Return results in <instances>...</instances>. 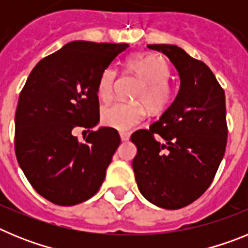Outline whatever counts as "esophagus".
Returning <instances> with one entry per match:
<instances>
[{"mask_svg": "<svg viewBox=\"0 0 248 248\" xmlns=\"http://www.w3.org/2000/svg\"><path fill=\"white\" fill-rule=\"evenodd\" d=\"M120 139H122V141H126V140H129V133H125V131H120Z\"/></svg>", "mask_w": 248, "mask_h": 248, "instance_id": "obj_1", "label": "esophagus"}]
</instances>
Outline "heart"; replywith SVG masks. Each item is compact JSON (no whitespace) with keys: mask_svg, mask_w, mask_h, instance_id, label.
Listing matches in <instances>:
<instances>
[{"mask_svg":"<svg viewBox=\"0 0 248 248\" xmlns=\"http://www.w3.org/2000/svg\"><path fill=\"white\" fill-rule=\"evenodd\" d=\"M126 68L144 80V87L138 92L137 99L141 100L151 110H163L172 98L174 88L169 82L170 67L161 56L154 53H139L126 59ZM117 69L105 67L97 82V94L100 100L108 102L113 97ZM145 107L140 103L115 102L102 110V122L118 130H129L145 118Z\"/></svg>","mask_w":248,"mask_h":248,"instance_id":"b5f03b06","label":"heart"}]
</instances>
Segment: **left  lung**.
<instances>
[{
    "label": "left lung",
    "instance_id": "1",
    "mask_svg": "<svg viewBox=\"0 0 248 248\" xmlns=\"http://www.w3.org/2000/svg\"><path fill=\"white\" fill-rule=\"evenodd\" d=\"M165 54L180 77L171 105L131 141L139 191L151 203L177 210L198 200L214 180L227 143L225 92L201 61L174 45H149ZM163 139L159 142L155 137Z\"/></svg>",
    "mask_w": 248,
    "mask_h": 248
}]
</instances>
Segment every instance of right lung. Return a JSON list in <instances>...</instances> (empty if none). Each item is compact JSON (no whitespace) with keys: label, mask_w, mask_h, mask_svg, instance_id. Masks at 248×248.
I'll return each mask as SVG.
<instances>
[{"label":"right lung","mask_w":248,"mask_h":248,"mask_svg":"<svg viewBox=\"0 0 248 248\" xmlns=\"http://www.w3.org/2000/svg\"><path fill=\"white\" fill-rule=\"evenodd\" d=\"M126 43L73 41L39 61L19 94L15 151L27 180L41 196L72 206L97 194L120 145L118 131L99 123L100 72ZM88 128L79 142L73 133Z\"/></svg>","instance_id":"1"}]
</instances>
